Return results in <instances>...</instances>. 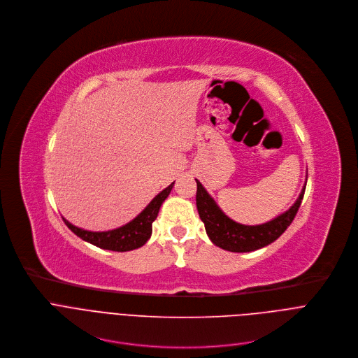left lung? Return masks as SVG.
Returning a JSON list of instances; mask_svg holds the SVG:
<instances>
[{"label":"left lung","mask_w":358,"mask_h":358,"mask_svg":"<svg viewBox=\"0 0 358 358\" xmlns=\"http://www.w3.org/2000/svg\"><path fill=\"white\" fill-rule=\"evenodd\" d=\"M196 183V206L210 241L214 245L231 252H251L266 247L279 238L294 222L306 189L305 183L296 201L287 211L279 214L278 217L264 224L245 226L231 220L197 179Z\"/></svg>","instance_id":"left-lung-1"}]
</instances>
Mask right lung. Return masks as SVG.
Instances as JSON below:
<instances>
[{"instance_id":"obj_1","label":"right lung","mask_w":358,"mask_h":358,"mask_svg":"<svg viewBox=\"0 0 358 358\" xmlns=\"http://www.w3.org/2000/svg\"><path fill=\"white\" fill-rule=\"evenodd\" d=\"M173 185H175V182H172L166 189H164L161 193H158L135 219H132L129 223H127L118 229L108 230V231H89V230H83L80 227L73 226L71 223H69L64 217H63V222L78 237H80L82 240L90 243L99 248L118 251V252L136 250V248L144 245L151 238L152 223L158 217L159 208H161L162 203L165 201V199L169 196Z\"/></svg>"}]
</instances>
